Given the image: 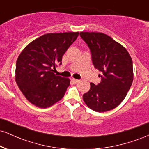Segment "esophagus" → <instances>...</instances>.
Here are the masks:
<instances>
[{
	"label": "esophagus",
	"mask_w": 149,
	"mask_h": 149,
	"mask_svg": "<svg viewBox=\"0 0 149 149\" xmlns=\"http://www.w3.org/2000/svg\"><path fill=\"white\" fill-rule=\"evenodd\" d=\"M71 81H72L73 83H78L80 82V80L75 79V78H71Z\"/></svg>",
	"instance_id": "obj_1"
}]
</instances>
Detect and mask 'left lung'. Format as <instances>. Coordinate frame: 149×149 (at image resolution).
<instances>
[{"mask_svg": "<svg viewBox=\"0 0 149 149\" xmlns=\"http://www.w3.org/2000/svg\"><path fill=\"white\" fill-rule=\"evenodd\" d=\"M92 53V63L100 71V83H90L83 95L86 105L97 112L117 107L123 101L133 82L132 60L127 49L112 38L99 32H80Z\"/></svg>", "mask_w": 149, "mask_h": 149, "instance_id": "1", "label": "left lung"}]
</instances>
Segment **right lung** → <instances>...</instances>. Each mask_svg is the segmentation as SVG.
<instances>
[{
	"mask_svg": "<svg viewBox=\"0 0 149 149\" xmlns=\"http://www.w3.org/2000/svg\"><path fill=\"white\" fill-rule=\"evenodd\" d=\"M79 32L49 33L31 42L19 55L15 81L25 98L39 108H48L64 97L70 79L54 74L62 56Z\"/></svg>",
	"mask_w": 149,
	"mask_h": 149,
	"instance_id": "add662e5",
	"label": "right lung"
}]
</instances>
